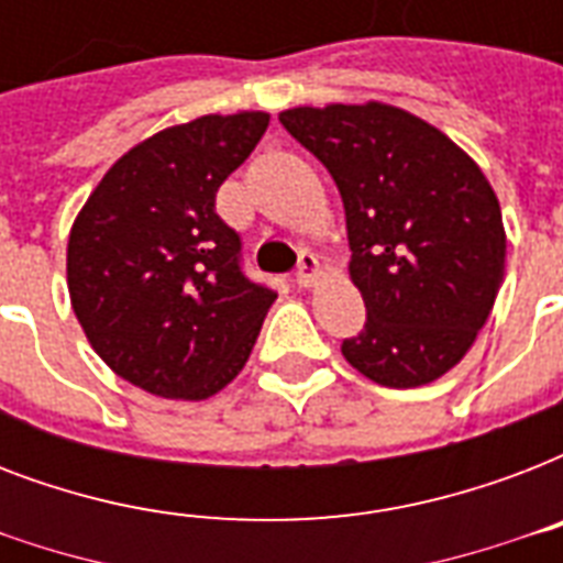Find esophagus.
Segmentation results:
<instances>
[{
	"mask_svg": "<svg viewBox=\"0 0 563 563\" xmlns=\"http://www.w3.org/2000/svg\"><path fill=\"white\" fill-rule=\"evenodd\" d=\"M318 277H321V263H318V256L316 254H300L298 274H295V280H298L300 289H309V286H316Z\"/></svg>",
	"mask_w": 563,
	"mask_h": 563,
	"instance_id": "obj_1",
	"label": "esophagus"
}]
</instances>
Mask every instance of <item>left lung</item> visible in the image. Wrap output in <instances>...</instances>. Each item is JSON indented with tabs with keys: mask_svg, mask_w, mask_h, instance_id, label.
Returning a JSON list of instances; mask_svg holds the SVG:
<instances>
[{
	"mask_svg": "<svg viewBox=\"0 0 563 563\" xmlns=\"http://www.w3.org/2000/svg\"><path fill=\"white\" fill-rule=\"evenodd\" d=\"M283 128L342 192L368 321L342 353L385 388L435 383L471 351L506 274L488 178L435 125L385 101L291 108Z\"/></svg>",
	"mask_w": 563,
	"mask_h": 563,
	"instance_id": "8db88e82",
	"label": "left lung"
}]
</instances>
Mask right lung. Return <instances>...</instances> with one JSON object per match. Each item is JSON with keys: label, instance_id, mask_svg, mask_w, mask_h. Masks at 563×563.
Wrapping results in <instances>:
<instances>
[{"label": "right lung", "instance_id": "obj_1", "mask_svg": "<svg viewBox=\"0 0 563 563\" xmlns=\"http://www.w3.org/2000/svg\"><path fill=\"white\" fill-rule=\"evenodd\" d=\"M263 110L207 113L136 143L75 216L66 286L113 374L166 400H207L245 368L272 289L239 268L216 192L263 140Z\"/></svg>", "mask_w": 563, "mask_h": 563}]
</instances>
